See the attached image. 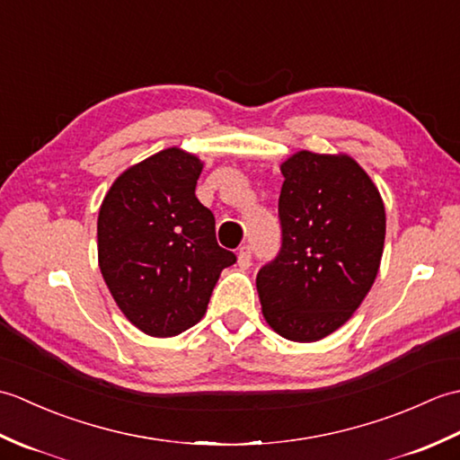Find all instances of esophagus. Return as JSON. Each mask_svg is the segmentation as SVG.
Returning a JSON list of instances; mask_svg holds the SVG:
<instances>
[{
    "mask_svg": "<svg viewBox=\"0 0 460 460\" xmlns=\"http://www.w3.org/2000/svg\"><path fill=\"white\" fill-rule=\"evenodd\" d=\"M251 259H252V251H251V247H249V245L241 247V249H239V252H237V262H239V267H241V269H249V267H251Z\"/></svg>",
    "mask_w": 460,
    "mask_h": 460,
    "instance_id": "1",
    "label": "esophagus"
}]
</instances>
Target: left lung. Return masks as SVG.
Returning a JSON list of instances; mask_svg holds the SVG:
<instances>
[{
	"label": "left lung",
	"instance_id": "8db88e82",
	"mask_svg": "<svg viewBox=\"0 0 460 460\" xmlns=\"http://www.w3.org/2000/svg\"><path fill=\"white\" fill-rule=\"evenodd\" d=\"M280 249L257 272L270 328L292 341L338 330L366 298L385 241L384 201L348 155L302 150L280 165Z\"/></svg>",
	"mask_w": 460,
	"mask_h": 460
}]
</instances>
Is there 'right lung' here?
Masks as SVG:
<instances>
[{
  "mask_svg": "<svg viewBox=\"0 0 460 460\" xmlns=\"http://www.w3.org/2000/svg\"><path fill=\"white\" fill-rule=\"evenodd\" d=\"M201 162L168 148L112 183L99 213V265L124 316L155 338L198 324L223 269L213 213L195 198Z\"/></svg>",
  "mask_w": 460,
  "mask_h": 460,
  "instance_id": "1",
  "label": "right lung"
}]
</instances>
